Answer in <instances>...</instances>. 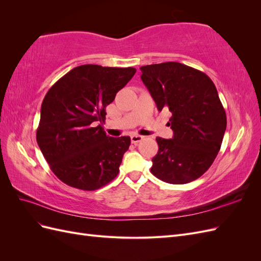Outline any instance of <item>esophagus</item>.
I'll use <instances>...</instances> for the list:
<instances>
[{"instance_id":"34e87169","label":"esophagus","mask_w":261,"mask_h":261,"mask_svg":"<svg viewBox=\"0 0 261 261\" xmlns=\"http://www.w3.org/2000/svg\"><path fill=\"white\" fill-rule=\"evenodd\" d=\"M143 139H144V136H141V135H133L130 137V140L133 144H138L139 141H141Z\"/></svg>"}]
</instances>
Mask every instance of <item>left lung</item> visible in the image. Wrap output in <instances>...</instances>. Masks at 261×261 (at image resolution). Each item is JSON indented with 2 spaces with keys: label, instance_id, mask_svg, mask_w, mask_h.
<instances>
[{
  "label": "left lung",
  "instance_id": "left-lung-1",
  "mask_svg": "<svg viewBox=\"0 0 261 261\" xmlns=\"http://www.w3.org/2000/svg\"><path fill=\"white\" fill-rule=\"evenodd\" d=\"M141 81L159 111L169 109L172 139L156 137L151 173L170 184L200 177L215 161L226 129L217 88L200 70L177 62L141 66Z\"/></svg>",
  "mask_w": 261,
  "mask_h": 261
}]
</instances>
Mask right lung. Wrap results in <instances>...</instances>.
Segmentation results:
<instances>
[{"label":"right lung","mask_w":261,"mask_h":261,"mask_svg":"<svg viewBox=\"0 0 261 261\" xmlns=\"http://www.w3.org/2000/svg\"><path fill=\"white\" fill-rule=\"evenodd\" d=\"M136 73L134 67L81 65L55 83L41 105L37 143L63 183L96 191L120 172L128 136H107L106 108Z\"/></svg>","instance_id":"add662e5"}]
</instances>
